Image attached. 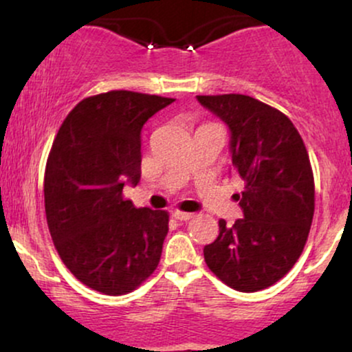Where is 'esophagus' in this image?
Here are the masks:
<instances>
[{"mask_svg": "<svg viewBox=\"0 0 352 352\" xmlns=\"http://www.w3.org/2000/svg\"><path fill=\"white\" fill-rule=\"evenodd\" d=\"M172 217L175 218V220H179V221H187V220H190V218H193V213L182 212V210H175V212L172 213Z\"/></svg>", "mask_w": 352, "mask_h": 352, "instance_id": "34e87169", "label": "esophagus"}]
</instances>
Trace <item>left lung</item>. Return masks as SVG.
<instances>
[{"label": "left lung", "instance_id": "obj_1", "mask_svg": "<svg viewBox=\"0 0 352 352\" xmlns=\"http://www.w3.org/2000/svg\"><path fill=\"white\" fill-rule=\"evenodd\" d=\"M232 132V164L245 180L236 195L243 217L220 220L205 263L236 292L253 293L280 281L305 250L314 215L309 155L288 116L243 94L197 96Z\"/></svg>", "mask_w": 352, "mask_h": 352}]
</instances>
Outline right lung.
Returning <instances> with one entry per match:
<instances>
[{"instance_id": "add662e5", "label": "right lung", "mask_w": 352, "mask_h": 352, "mask_svg": "<svg viewBox=\"0 0 352 352\" xmlns=\"http://www.w3.org/2000/svg\"><path fill=\"white\" fill-rule=\"evenodd\" d=\"M173 100L134 91L91 96L52 142L44 172L47 227L66 268L94 292H134L159 265L168 213L135 208L122 188L140 180L144 124Z\"/></svg>"}]
</instances>
